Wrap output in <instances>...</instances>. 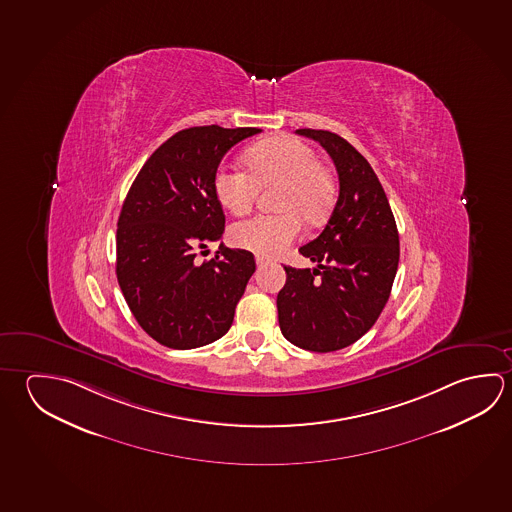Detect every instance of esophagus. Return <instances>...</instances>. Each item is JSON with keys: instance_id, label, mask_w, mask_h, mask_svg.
<instances>
[{"instance_id": "1", "label": "esophagus", "mask_w": 512, "mask_h": 512, "mask_svg": "<svg viewBox=\"0 0 512 512\" xmlns=\"http://www.w3.org/2000/svg\"><path fill=\"white\" fill-rule=\"evenodd\" d=\"M255 262H257V268L262 269L266 268L269 264L268 259H264V257H260V255H257V259H255Z\"/></svg>"}]
</instances>
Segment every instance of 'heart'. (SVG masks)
<instances>
[{"label":"heart","instance_id":"heart-1","mask_svg":"<svg viewBox=\"0 0 512 512\" xmlns=\"http://www.w3.org/2000/svg\"><path fill=\"white\" fill-rule=\"evenodd\" d=\"M248 171L221 165L214 174V190L223 207L235 216L252 208L259 187L277 183L273 205L277 214H259L232 226L235 246L277 255L300 235L302 223L320 225L331 212L334 183L318 162L311 145L293 136H277L252 145L244 153Z\"/></svg>","mask_w":512,"mask_h":512}]
</instances>
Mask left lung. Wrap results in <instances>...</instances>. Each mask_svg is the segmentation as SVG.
<instances>
[{"mask_svg":"<svg viewBox=\"0 0 512 512\" xmlns=\"http://www.w3.org/2000/svg\"><path fill=\"white\" fill-rule=\"evenodd\" d=\"M296 133L329 153L340 196L322 234L298 250L318 266H284L278 325L296 347L332 352L358 341L383 311L399 264V234L376 172L345 138L322 129Z\"/></svg>","mask_w":512,"mask_h":512,"instance_id":"1","label":"left lung"}]
</instances>
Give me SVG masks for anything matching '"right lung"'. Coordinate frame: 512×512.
I'll use <instances>...</instances> for the list:
<instances>
[{
    "label": "right lung",
    "instance_id": "obj_1",
    "mask_svg": "<svg viewBox=\"0 0 512 512\" xmlns=\"http://www.w3.org/2000/svg\"><path fill=\"white\" fill-rule=\"evenodd\" d=\"M257 127H189L160 145L138 172L118 217L117 278L131 313L171 349L203 347L225 336L255 271L253 253L219 246L225 232L214 190L219 163Z\"/></svg>",
    "mask_w": 512,
    "mask_h": 512
}]
</instances>
